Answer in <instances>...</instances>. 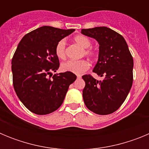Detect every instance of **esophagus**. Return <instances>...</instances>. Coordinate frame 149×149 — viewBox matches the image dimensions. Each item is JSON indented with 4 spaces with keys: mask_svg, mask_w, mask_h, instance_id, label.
Wrapping results in <instances>:
<instances>
[{
    "mask_svg": "<svg viewBox=\"0 0 149 149\" xmlns=\"http://www.w3.org/2000/svg\"><path fill=\"white\" fill-rule=\"evenodd\" d=\"M77 78H81V75H80V74H78V75H77Z\"/></svg>",
    "mask_w": 149,
    "mask_h": 149,
    "instance_id": "esophagus-1",
    "label": "esophagus"
}]
</instances>
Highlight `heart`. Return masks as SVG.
<instances>
[{
  "instance_id": "b5f03b06",
  "label": "heart",
  "mask_w": 149,
  "mask_h": 149,
  "mask_svg": "<svg viewBox=\"0 0 149 149\" xmlns=\"http://www.w3.org/2000/svg\"><path fill=\"white\" fill-rule=\"evenodd\" d=\"M74 40L77 44L84 49V54L87 56H93V52L88 49L91 46V42L87 37L83 35H77L74 36ZM56 56L60 59L65 58V40L61 39L57 42L55 48ZM89 68V63L86 60H68L61 65L63 72H69L74 74H82Z\"/></svg>"
}]
</instances>
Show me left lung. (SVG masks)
I'll return each mask as SVG.
<instances>
[{
    "label": "left lung",
    "instance_id": "obj_1",
    "mask_svg": "<svg viewBox=\"0 0 149 149\" xmlns=\"http://www.w3.org/2000/svg\"><path fill=\"white\" fill-rule=\"evenodd\" d=\"M81 33L99 45L98 59L93 72L103 80L82 76L85 81L83 98L86 107L98 115H107L119 108L133 83L134 60L122 35L107 27L82 29Z\"/></svg>",
    "mask_w": 149,
    "mask_h": 149
}]
</instances>
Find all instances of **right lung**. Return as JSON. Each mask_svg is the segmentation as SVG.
Here are the masks:
<instances>
[{
    "label": "right lung",
    "instance_id": "right-lung-1",
    "mask_svg": "<svg viewBox=\"0 0 149 149\" xmlns=\"http://www.w3.org/2000/svg\"><path fill=\"white\" fill-rule=\"evenodd\" d=\"M74 30L43 26L26 34L18 45L12 60L13 86L19 100L33 113L46 115L57 110L77 78L69 72L48 77L60 66L56 44Z\"/></svg>",
    "mask_w": 149,
    "mask_h": 149
}]
</instances>
